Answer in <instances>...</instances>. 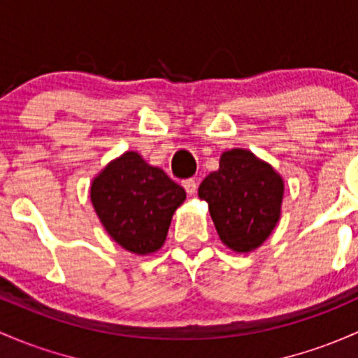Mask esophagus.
Returning a JSON list of instances; mask_svg holds the SVG:
<instances>
[{"label": "esophagus", "instance_id": "obj_1", "mask_svg": "<svg viewBox=\"0 0 358 358\" xmlns=\"http://www.w3.org/2000/svg\"><path fill=\"white\" fill-rule=\"evenodd\" d=\"M182 185H183V189L187 190V194L194 195L195 192H197V182H195V178H187V180H183Z\"/></svg>", "mask_w": 358, "mask_h": 358}]
</instances>
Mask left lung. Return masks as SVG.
<instances>
[{
	"instance_id": "8db88e82",
	"label": "left lung",
	"mask_w": 358,
	"mask_h": 358,
	"mask_svg": "<svg viewBox=\"0 0 358 358\" xmlns=\"http://www.w3.org/2000/svg\"><path fill=\"white\" fill-rule=\"evenodd\" d=\"M199 197L208 202L221 242L235 252H250L280 220L283 180L250 150H224L220 169L199 187Z\"/></svg>"
}]
</instances>
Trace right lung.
<instances>
[{
  "label": "right lung",
  "instance_id": "add662e5",
  "mask_svg": "<svg viewBox=\"0 0 358 358\" xmlns=\"http://www.w3.org/2000/svg\"><path fill=\"white\" fill-rule=\"evenodd\" d=\"M187 194L161 168L125 152L92 182L90 201L111 238L134 254L164 243L171 216Z\"/></svg>",
  "mask_w": 358,
  "mask_h": 358
}]
</instances>
